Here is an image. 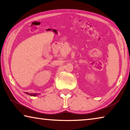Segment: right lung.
<instances>
[{
    "label": "right lung",
    "instance_id": "1",
    "mask_svg": "<svg viewBox=\"0 0 130 130\" xmlns=\"http://www.w3.org/2000/svg\"><path fill=\"white\" fill-rule=\"evenodd\" d=\"M25 93L26 94H28V95L31 96H36L39 94V93H28V92H25Z\"/></svg>",
    "mask_w": 130,
    "mask_h": 130
}]
</instances>
